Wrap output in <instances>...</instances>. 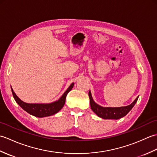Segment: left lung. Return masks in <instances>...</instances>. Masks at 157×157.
<instances>
[{"label":"left lung","instance_id":"8db88e82","mask_svg":"<svg viewBox=\"0 0 157 157\" xmlns=\"http://www.w3.org/2000/svg\"><path fill=\"white\" fill-rule=\"evenodd\" d=\"M90 102V107L94 113H95L99 117L105 119H118L125 116L134 107V106L137 102L138 96L136 98L132 104L128 106H121V107H104L100 106L97 103L94 102L92 98L90 90L88 93Z\"/></svg>","mask_w":157,"mask_h":157}]
</instances>
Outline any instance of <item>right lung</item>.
<instances>
[{"label":"right lung","instance_id":"1","mask_svg":"<svg viewBox=\"0 0 157 157\" xmlns=\"http://www.w3.org/2000/svg\"><path fill=\"white\" fill-rule=\"evenodd\" d=\"M73 86H74V83H72L58 101L51 103H47V104H40V103L30 104V103H26L23 102L16 95L13 88L11 87V88L15 101L24 111L28 113L29 114L37 117H45L51 116L56 114L63 107L65 102L66 96L68 93L71 90Z\"/></svg>","mask_w":157,"mask_h":157}]
</instances>
